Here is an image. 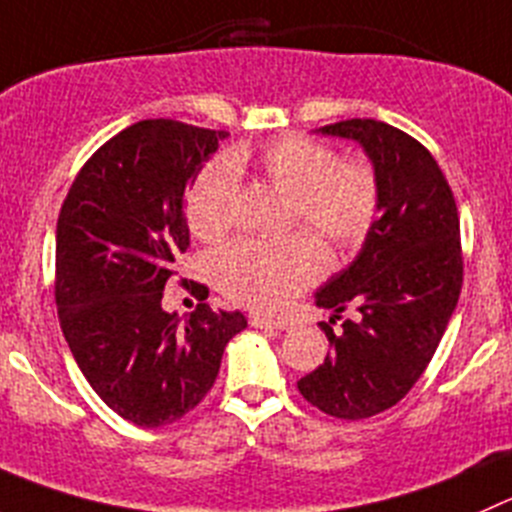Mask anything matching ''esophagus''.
Returning a JSON list of instances; mask_svg holds the SVG:
<instances>
[{"label": "esophagus", "instance_id": "1", "mask_svg": "<svg viewBox=\"0 0 512 512\" xmlns=\"http://www.w3.org/2000/svg\"><path fill=\"white\" fill-rule=\"evenodd\" d=\"M248 321H251V326H256V329H276V332H284L286 326H289V321L274 319V316L264 314H253Z\"/></svg>", "mask_w": 512, "mask_h": 512}]
</instances>
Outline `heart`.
<instances>
[{
	"mask_svg": "<svg viewBox=\"0 0 512 512\" xmlns=\"http://www.w3.org/2000/svg\"><path fill=\"white\" fill-rule=\"evenodd\" d=\"M259 170L266 183L291 196V221H301L334 246L367 236L379 201L377 175L364 160H337L329 145L284 135L259 150L236 148L201 170L188 193V223L201 241H218L233 223L236 173ZM326 266L324 248L309 233L284 241L236 238L211 256L218 289L238 304L274 311L289 304Z\"/></svg>",
	"mask_w": 512,
	"mask_h": 512,
	"instance_id": "1",
	"label": "heart"
}]
</instances>
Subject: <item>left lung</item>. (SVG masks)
I'll list each match as a JSON object with an SVG mask.
<instances>
[{"label":"left lung","instance_id":"left-lung-1","mask_svg":"<svg viewBox=\"0 0 512 512\" xmlns=\"http://www.w3.org/2000/svg\"><path fill=\"white\" fill-rule=\"evenodd\" d=\"M314 133L364 150L377 175V221L347 269L316 289L329 321L347 306L342 332L321 321L332 352L299 379L306 402L339 420H364L397 405L430 364L460 299L462 256L455 198L437 160L415 138L369 118Z\"/></svg>","mask_w":512,"mask_h":512}]
</instances>
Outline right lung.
Listing matches in <instances>:
<instances>
[{
  "mask_svg": "<svg viewBox=\"0 0 512 512\" xmlns=\"http://www.w3.org/2000/svg\"><path fill=\"white\" fill-rule=\"evenodd\" d=\"M228 138L178 120H140L107 140L72 183L57 218V314L77 367L110 410L138 427L173 425L198 407L241 311L163 309L188 246L183 198Z\"/></svg>",
  "mask_w": 512,
  "mask_h": 512,
  "instance_id": "add662e5",
  "label": "right lung"
}]
</instances>
